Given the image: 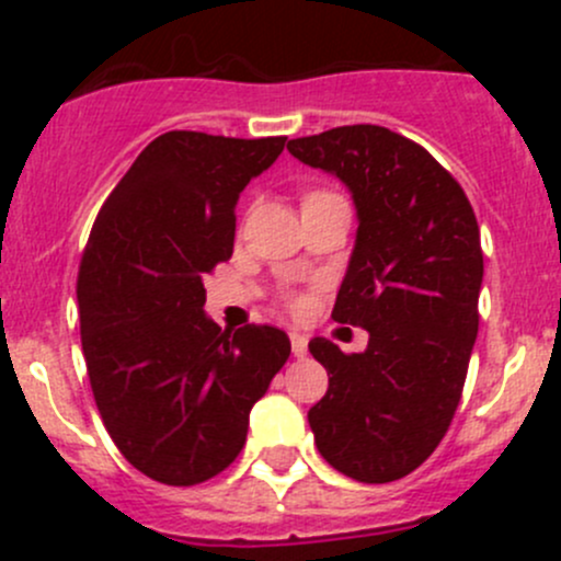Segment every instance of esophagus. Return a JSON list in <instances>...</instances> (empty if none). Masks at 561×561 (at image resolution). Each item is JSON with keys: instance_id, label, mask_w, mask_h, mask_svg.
Listing matches in <instances>:
<instances>
[{"instance_id": "34e87169", "label": "esophagus", "mask_w": 561, "mask_h": 561, "mask_svg": "<svg viewBox=\"0 0 561 561\" xmlns=\"http://www.w3.org/2000/svg\"><path fill=\"white\" fill-rule=\"evenodd\" d=\"M290 344H293V355H298V358H304V355H307L309 339L304 336V333L293 331V333H290Z\"/></svg>"}]
</instances>
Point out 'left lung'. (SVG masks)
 <instances>
[{"label":"left lung","instance_id":"1","mask_svg":"<svg viewBox=\"0 0 561 561\" xmlns=\"http://www.w3.org/2000/svg\"><path fill=\"white\" fill-rule=\"evenodd\" d=\"M287 151L353 195L358 233L333 320L369 331L353 355L309 342L328 371L309 426L333 469L390 483L434 454L461 399L483 285L478 219L454 175L388 127H333Z\"/></svg>","mask_w":561,"mask_h":561}]
</instances>
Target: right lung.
<instances>
[{
    "label": "right lung",
    "mask_w": 561,
    "mask_h": 561,
    "mask_svg": "<svg viewBox=\"0 0 561 561\" xmlns=\"http://www.w3.org/2000/svg\"><path fill=\"white\" fill-rule=\"evenodd\" d=\"M287 138L173 129L151 140L100 208L78 271L89 382L135 469L195 485L236 461L249 410L290 358L271 325L222 331L203 276L233 254L236 203Z\"/></svg>",
    "instance_id": "1"
}]
</instances>
